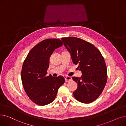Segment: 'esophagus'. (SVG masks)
Masks as SVG:
<instances>
[{"label":"esophagus","instance_id":"1","mask_svg":"<svg viewBox=\"0 0 126 126\" xmlns=\"http://www.w3.org/2000/svg\"><path fill=\"white\" fill-rule=\"evenodd\" d=\"M71 80H72V78L69 76L66 77L65 78V80L66 82H68L71 81Z\"/></svg>","mask_w":126,"mask_h":126}]
</instances>
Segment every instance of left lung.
I'll list each match as a JSON object with an SVG mask.
<instances>
[{
    "instance_id": "1",
    "label": "left lung",
    "mask_w": 126,
    "mask_h": 126,
    "mask_svg": "<svg viewBox=\"0 0 126 126\" xmlns=\"http://www.w3.org/2000/svg\"><path fill=\"white\" fill-rule=\"evenodd\" d=\"M72 60L82 71V76L72 78L78 85L74 92L79 102L88 104L102 94L107 81V70L101 52L91 43L76 37L62 38Z\"/></svg>"
}]
</instances>
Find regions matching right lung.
<instances>
[{
	"label": "right lung",
	"mask_w": 126,
	"mask_h": 126,
	"mask_svg": "<svg viewBox=\"0 0 126 126\" xmlns=\"http://www.w3.org/2000/svg\"><path fill=\"white\" fill-rule=\"evenodd\" d=\"M62 45L60 39L44 40L30 51L24 61L21 74L23 86L32 101L38 105L54 101L59 88L65 82L62 76H46L51 55Z\"/></svg>",
	"instance_id": "1"
}]
</instances>
